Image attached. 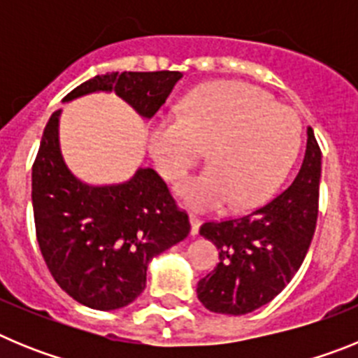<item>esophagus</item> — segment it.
Segmentation results:
<instances>
[{"label":"esophagus","instance_id":"esophagus-1","mask_svg":"<svg viewBox=\"0 0 358 358\" xmlns=\"http://www.w3.org/2000/svg\"><path fill=\"white\" fill-rule=\"evenodd\" d=\"M189 233L192 235H199V227H201V218H197L195 215H189Z\"/></svg>","mask_w":358,"mask_h":358}]
</instances>
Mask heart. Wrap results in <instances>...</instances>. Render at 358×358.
<instances>
[{
	"label": "heart",
	"mask_w": 358,
	"mask_h": 358,
	"mask_svg": "<svg viewBox=\"0 0 358 358\" xmlns=\"http://www.w3.org/2000/svg\"><path fill=\"white\" fill-rule=\"evenodd\" d=\"M206 145V169L177 188L189 208L249 210L273 197L301 147V123L292 109L242 82L201 85L182 98L177 116L148 125V147L161 176L177 182Z\"/></svg>",
	"instance_id": "heart-1"
}]
</instances>
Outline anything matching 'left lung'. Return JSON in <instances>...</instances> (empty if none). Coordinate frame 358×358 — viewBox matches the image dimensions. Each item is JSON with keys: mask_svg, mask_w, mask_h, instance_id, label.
Instances as JSON below:
<instances>
[{"mask_svg": "<svg viewBox=\"0 0 358 358\" xmlns=\"http://www.w3.org/2000/svg\"><path fill=\"white\" fill-rule=\"evenodd\" d=\"M292 185L265 206L231 220L201 226L218 249V265L197 283L210 312L243 315L273 301L299 271L317 222L321 148L312 127Z\"/></svg>", "mask_w": 358, "mask_h": 358, "instance_id": "1", "label": "left lung"}]
</instances>
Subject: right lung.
Wrapping results in <instances>:
<instances>
[{
	"instance_id": "right-lung-1",
	"label": "right lung",
	"mask_w": 358,
	"mask_h": 358,
	"mask_svg": "<svg viewBox=\"0 0 358 358\" xmlns=\"http://www.w3.org/2000/svg\"><path fill=\"white\" fill-rule=\"evenodd\" d=\"M181 78V71L106 73L75 87L62 102L115 93L150 120ZM61 113L46 123L31 169L37 242L53 280L75 301L94 310L122 308L145 290L152 258L188 236V215L154 169H138L118 185L80 181L62 157Z\"/></svg>"
}]
</instances>
